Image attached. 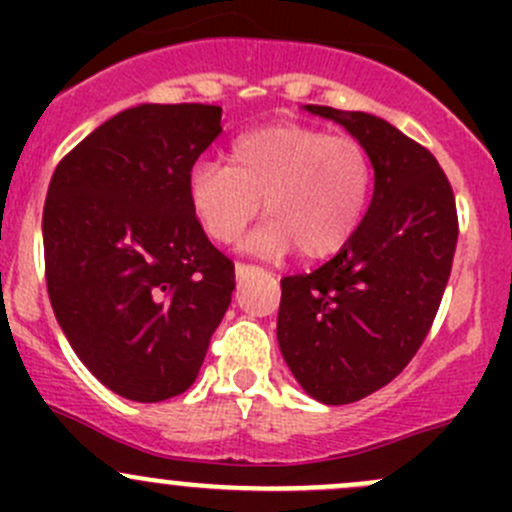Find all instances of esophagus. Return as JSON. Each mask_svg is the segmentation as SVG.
<instances>
[{"mask_svg": "<svg viewBox=\"0 0 512 512\" xmlns=\"http://www.w3.org/2000/svg\"><path fill=\"white\" fill-rule=\"evenodd\" d=\"M252 270H257L255 265H245V262H237L235 265V272H237V277H245V275H250Z\"/></svg>", "mask_w": 512, "mask_h": 512, "instance_id": "esophagus-1", "label": "esophagus"}]
</instances>
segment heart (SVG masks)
<instances>
[{
  "label": "heart",
  "mask_w": 512,
  "mask_h": 512,
  "mask_svg": "<svg viewBox=\"0 0 512 512\" xmlns=\"http://www.w3.org/2000/svg\"><path fill=\"white\" fill-rule=\"evenodd\" d=\"M374 188L369 151L352 136L299 123H270L232 141L230 160H198L188 200L213 240L232 242L262 210L270 220L247 250L307 260L342 250L361 225Z\"/></svg>",
  "instance_id": "obj_1"
}]
</instances>
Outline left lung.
<instances>
[{
  "label": "left lung",
  "instance_id": "left-lung-1",
  "mask_svg": "<svg viewBox=\"0 0 512 512\" xmlns=\"http://www.w3.org/2000/svg\"><path fill=\"white\" fill-rule=\"evenodd\" d=\"M304 108L369 151L374 198L332 260L282 277L277 342L312 399L354 404L406 369L436 319L458 242L456 198L433 153L384 118Z\"/></svg>",
  "mask_w": 512,
  "mask_h": 512
}]
</instances>
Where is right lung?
Instances as JSON below:
<instances>
[{
    "label": "right lung",
    "instance_id": "1",
    "mask_svg": "<svg viewBox=\"0 0 512 512\" xmlns=\"http://www.w3.org/2000/svg\"><path fill=\"white\" fill-rule=\"evenodd\" d=\"M220 116L208 103L128 108L51 175L41 220L51 307L86 369L123 399L190 389L230 307L235 265L188 200Z\"/></svg>",
    "mask_w": 512,
    "mask_h": 512
}]
</instances>
